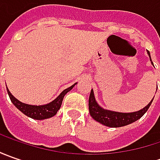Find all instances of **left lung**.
I'll return each mask as SVG.
<instances>
[{
  "label": "left lung",
  "instance_id": "1",
  "mask_svg": "<svg viewBox=\"0 0 160 160\" xmlns=\"http://www.w3.org/2000/svg\"><path fill=\"white\" fill-rule=\"evenodd\" d=\"M147 53L150 57L151 64L153 65V62L151 61L150 52L147 51ZM153 99L151 100V102H149V104L147 106H145L143 108L140 109L138 111L129 112V113L117 112V111L105 109V108L101 107L98 104V102H96L93 90L92 89L89 97V112L91 117L94 120H96L97 122L101 123L102 125L108 126V127H121V126L130 125V124L140 119L146 113L148 108H150Z\"/></svg>",
  "mask_w": 160,
  "mask_h": 160
}]
</instances>
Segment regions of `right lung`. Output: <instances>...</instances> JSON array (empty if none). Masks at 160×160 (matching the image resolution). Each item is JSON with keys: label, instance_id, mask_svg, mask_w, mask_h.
Instances as JSON below:
<instances>
[{"label": "right lung", "instance_id": "1", "mask_svg": "<svg viewBox=\"0 0 160 160\" xmlns=\"http://www.w3.org/2000/svg\"><path fill=\"white\" fill-rule=\"evenodd\" d=\"M76 84H77V83H74L73 85H71L70 87L65 89L55 100H53L52 102L44 104V105H30V104L21 102L20 101H18V99H16L15 97L11 94V92H9V90L8 88H7V91H8V94H9L11 102L15 105V107L18 109H19L21 111L22 113L25 114L26 116H28V117L33 118V119L43 120L46 119V118H52L53 116H55L57 114L58 109L61 107L64 96L69 91L73 89V87Z\"/></svg>", "mask_w": 160, "mask_h": 160}]
</instances>
